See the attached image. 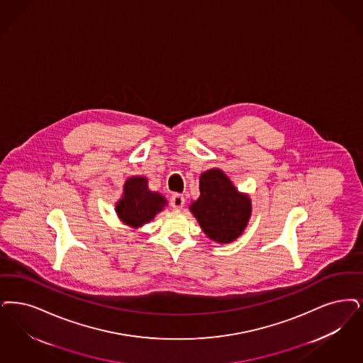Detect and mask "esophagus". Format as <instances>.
Returning <instances> with one entry per match:
<instances>
[{
  "instance_id": "esophagus-1",
  "label": "esophagus",
  "mask_w": 363,
  "mask_h": 363,
  "mask_svg": "<svg viewBox=\"0 0 363 363\" xmlns=\"http://www.w3.org/2000/svg\"><path fill=\"white\" fill-rule=\"evenodd\" d=\"M170 203H172V206L175 208V209H182L184 205H185V197L182 194H179V193H175V194L172 196V199H170Z\"/></svg>"
}]
</instances>
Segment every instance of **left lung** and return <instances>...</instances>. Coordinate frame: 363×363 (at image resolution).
<instances>
[{"label":"left lung","instance_id":"8db88e82","mask_svg":"<svg viewBox=\"0 0 363 363\" xmlns=\"http://www.w3.org/2000/svg\"><path fill=\"white\" fill-rule=\"evenodd\" d=\"M200 197L190 211L203 233L218 243H230L246 228L251 201L240 194L221 170L212 169L200 177Z\"/></svg>","mask_w":363,"mask_h":363}]
</instances>
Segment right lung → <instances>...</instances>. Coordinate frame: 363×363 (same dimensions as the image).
<instances>
[{"label":"right lung","mask_w":363,"mask_h":363,"mask_svg":"<svg viewBox=\"0 0 363 363\" xmlns=\"http://www.w3.org/2000/svg\"><path fill=\"white\" fill-rule=\"evenodd\" d=\"M164 205L166 200L160 193L148 190L145 178L132 177L124 185V196L117 203L116 212L125 224L139 227L155 218Z\"/></svg>","instance_id":"1"}]
</instances>
